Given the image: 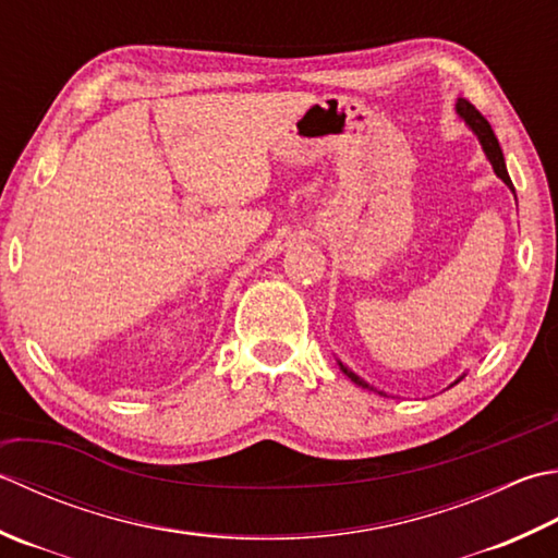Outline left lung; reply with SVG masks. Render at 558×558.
Returning a JSON list of instances; mask_svg holds the SVG:
<instances>
[{"label": "left lung", "mask_w": 558, "mask_h": 558, "mask_svg": "<svg viewBox=\"0 0 558 558\" xmlns=\"http://www.w3.org/2000/svg\"><path fill=\"white\" fill-rule=\"evenodd\" d=\"M454 108H457V116H460L462 120H464V125L472 130V133L476 135V140H478V145H482V149H484V155H486V159L490 161V167H494V171H496V177L504 181L508 189L515 193V189H512V181H510V177H508V169H506V157H504V149H500V145H498V137L494 135V130H490V125H488V120L476 111V108L466 101V98H457V104H454ZM338 363V367L343 369V375L351 379V381H355L357 387H363V389H373V391H377L373 385H367V381L363 379V377H357L351 367H345L341 360H336ZM464 377V375H462ZM462 377L460 379H454L450 387H454L457 381H462ZM379 395H385V391H379Z\"/></svg>", "instance_id": "1"}]
</instances>
